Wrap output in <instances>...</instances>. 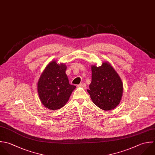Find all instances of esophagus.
Returning a JSON list of instances; mask_svg holds the SVG:
<instances>
[{"label": "esophagus", "mask_w": 155, "mask_h": 155, "mask_svg": "<svg viewBox=\"0 0 155 155\" xmlns=\"http://www.w3.org/2000/svg\"><path fill=\"white\" fill-rule=\"evenodd\" d=\"M78 87H84V88H85V87H86V83H80L79 85H78L77 86Z\"/></svg>", "instance_id": "obj_1"}]
</instances>
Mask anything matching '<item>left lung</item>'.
I'll list each match as a JSON object with an SVG mask.
<instances>
[{
    "label": "left lung",
    "mask_w": 155,
    "mask_h": 155,
    "mask_svg": "<svg viewBox=\"0 0 155 155\" xmlns=\"http://www.w3.org/2000/svg\"><path fill=\"white\" fill-rule=\"evenodd\" d=\"M92 81L87 92L93 103L104 110L115 109L120 103L123 92V82L108 62L101 66L93 65Z\"/></svg>",
    "instance_id": "1"
}]
</instances>
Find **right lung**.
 I'll list each match as a JSON object with an SVG mask.
<instances>
[{
    "mask_svg": "<svg viewBox=\"0 0 155 155\" xmlns=\"http://www.w3.org/2000/svg\"><path fill=\"white\" fill-rule=\"evenodd\" d=\"M66 66L51 61L46 67L37 83V91L43 105L50 110L63 107L76 86L69 84L65 72Z\"/></svg>",
    "mask_w": 155,
    "mask_h": 155,
    "instance_id": "right-lung-1",
    "label": "right lung"
}]
</instances>
